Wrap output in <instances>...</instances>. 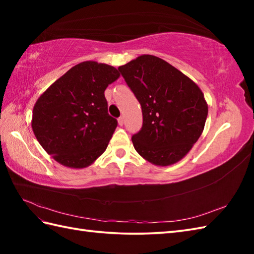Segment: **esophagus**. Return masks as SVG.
I'll list each match as a JSON object with an SVG mask.
<instances>
[{"label":"esophagus","mask_w":254,"mask_h":254,"mask_svg":"<svg viewBox=\"0 0 254 254\" xmlns=\"http://www.w3.org/2000/svg\"><path fill=\"white\" fill-rule=\"evenodd\" d=\"M118 122H119V124H120V126H123V123H124V118L123 117H120L118 119Z\"/></svg>","instance_id":"1"}]
</instances>
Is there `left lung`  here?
<instances>
[{
	"label": "left lung",
	"instance_id": "left-lung-1",
	"mask_svg": "<svg viewBox=\"0 0 254 254\" xmlns=\"http://www.w3.org/2000/svg\"><path fill=\"white\" fill-rule=\"evenodd\" d=\"M118 69L142 107L143 126L132 136L134 148L156 166L181 160L204 130L208 107L202 90L155 56H141Z\"/></svg>",
	"mask_w": 254,
	"mask_h": 254
}]
</instances>
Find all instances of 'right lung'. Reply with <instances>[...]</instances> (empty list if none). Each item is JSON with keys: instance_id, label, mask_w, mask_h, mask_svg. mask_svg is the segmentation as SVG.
<instances>
[{"instance_id": "obj_1", "label": "right lung", "mask_w": 254, "mask_h": 254, "mask_svg": "<svg viewBox=\"0 0 254 254\" xmlns=\"http://www.w3.org/2000/svg\"><path fill=\"white\" fill-rule=\"evenodd\" d=\"M119 76L118 69L108 64L82 62L38 98L32 131L58 163L85 168L105 152L118 126L108 113L105 90Z\"/></svg>"}]
</instances>
